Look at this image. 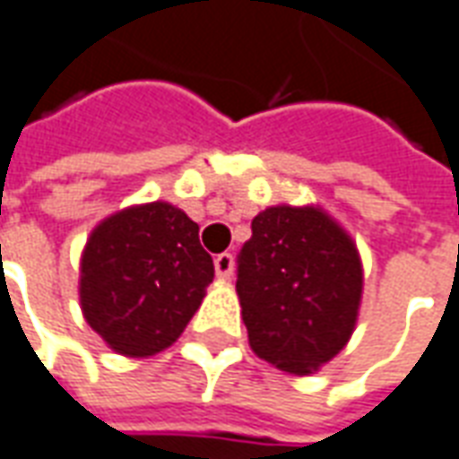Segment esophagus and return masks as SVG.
<instances>
[{"label":"esophagus","instance_id":"obj_1","mask_svg":"<svg viewBox=\"0 0 459 459\" xmlns=\"http://www.w3.org/2000/svg\"><path fill=\"white\" fill-rule=\"evenodd\" d=\"M214 272L220 279H230L232 272H235V256L230 255V252H222V255L214 256Z\"/></svg>","mask_w":459,"mask_h":459}]
</instances>
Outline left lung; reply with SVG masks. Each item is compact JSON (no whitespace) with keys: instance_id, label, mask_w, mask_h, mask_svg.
I'll list each match as a JSON object with an SVG mask.
<instances>
[{"instance_id":"1","label":"left lung","mask_w":459,"mask_h":459,"mask_svg":"<svg viewBox=\"0 0 459 459\" xmlns=\"http://www.w3.org/2000/svg\"><path fill=\"white\" fill-rule=\"evenodd\" d=\"M363 269L351 237L314 207H269L237 255L249 346L307 376L339 353L359 316Z\"/></svg>"}]
</instances>
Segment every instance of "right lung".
I'll return each instance as SVG.
<instances>
[{"instance_id": "1", "label": "right lung", "mask_w": 459, "mask_h": 459, "mask_svg": "<svg viewBox=\"0 0 459 459\" xmlns=\"http://www.w3.org/2000/svg\"><path fill=\"white\" fill-rule=\"evenodd\" d=\"M214 279L200 227L183 210L151 203L91 232L81 259V308L123 356H152L183 333Z\"/></svg>"}]
</instances>
